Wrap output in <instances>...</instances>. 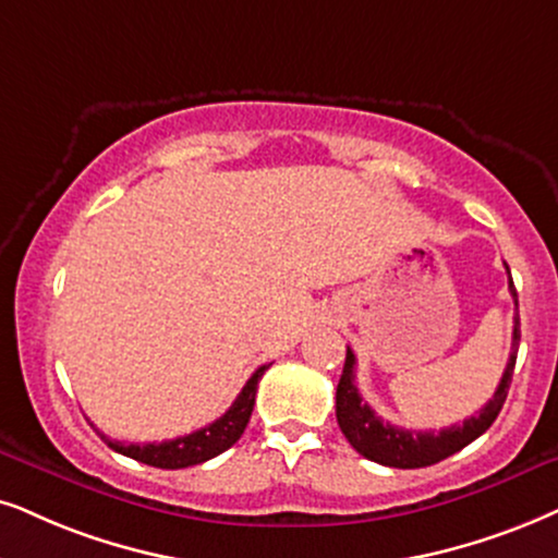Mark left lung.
Returning a JSON list of instances; mask_svg holds the SVG:
<instances>
[{"mask_svg":"<svg viewBox=\"0 0 558 558\" xmlns=\"http://www.w3.org/2000/svg\"><path fill=\"white\" fill-rule=\"evenodd\" d=\"M510 272V267H507ZM510 295L518 306V291L510 278ZM518 344H520V316L514 314L512 327V352L507 368L499 380L495 397H492L482 407L476 417L463 420V425H453L433 433V429H404L384 422L376 412L363 401L355 386V355L348 348V357H344V368L337 384V425H340L342 435L348 442L368 461H376L380 466L391 469H425L433 463H440L442 458L458 453L474 442L478 435H484L497 420L499 409H502L507 391H510V380L514 371V361H518Z\"/></svg>","mask_w":558,"mask_h":558,"instance_id":"left-lung-1","label":"left lung"}]
</instances>
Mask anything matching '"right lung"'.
I'll use <instances>...</instances> for the list:
<instances>
[{"label": "right lung", "mask_w": 558, "mask_h": 558, "mask_svg": "<svg viewBox=\"0 0 558 558\" xmlns=\"http://www.w3.org/2000/svg\"><path fill=\"white\" fill-rule=\"evenodd\" d=\"M265 371L267 365L252 373V378L246 380L242 393H239L234 404L227 409V414H221V417L210 422L208 427L195 429V433H190L185 437H174V440H165V442H141V446L138 442L125 446V442L110 440V437L102 433L100 437L112 450H116V453L129 456L133 461L146 463V466L187 469V466H195V463H206L218 453H223V450H229L239 437H242L246 422L252 417V409H255L257 384Z\"/></svg>", "instance_id": "add662e5"}]
</instances>
